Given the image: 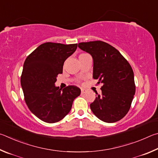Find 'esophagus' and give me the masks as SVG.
Returning <instances> with one entry per match:
<instances>
[{
  "mask_svg": "<svg viewBox=\"0 0 158 158\" xmlns=\"http://www.w3.org/2000/svg\"><path fill=\"white\" fill-rule=\"evenodd\" d=\"M86 92H87V90L86 89H81V94H85V93H86Z\"/></svg>",
  "mask_w": 158,
  "mask_h": 158,
  "instance_id": "obj_1",
  "label": "esophagus"
}]
</instances>
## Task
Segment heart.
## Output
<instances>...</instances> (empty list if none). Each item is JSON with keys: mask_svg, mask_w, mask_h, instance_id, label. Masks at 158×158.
I'll return each instance as SVG.
<instances>
[{"mask_svg": "<svg viewBox=\"0 0 158 158\" xmlns=\"http://www.w3.org/2000/svg\"><path fill=\"white\" fill-rule=\"evenodd\" d=\"M88 55H89L87 54V53H85V52H83V53H81V54L79 55L78 58H79V60H81V59H82V58H83V57H86V56H88ZM78 82H80V81H78Z\"/></svg>", "mask_w": 158, "mask_h": 158, "instance_id": "b5f03b06", "label": "heart"}]
</instances>
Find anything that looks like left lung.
<instances>
[{
  "instance_id": "8db88e82",
  "label": "left lung",
  "mask_w": 158,
  "mask_h": 158,
  "mask_svg": "<svg viewBox=\"0 0 158 158\" xmlns=\"http://www.w3.org/2000/svg\"><path fill=\"white\" fill-rule=\"evenodd\" d=\"M78 47L92 55L93 77L102 83L101 94L90 104L92 112L107 123L121 120L131 108L135 94L134 73L120 52L102 41L81 42Z\"/></svg>"
}]
</instances>
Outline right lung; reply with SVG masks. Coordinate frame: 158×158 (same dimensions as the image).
Segmentation results:
<instances>
[{
  "mask_svg": "<svg viewBox=\"0 0 158 158\" xmlns=\"http://www.w3.org/2000/svg\"><path fill=\"white\" fill-rule=\"evenodd\" d=\"M77 44L46 42L41 44L25 60L21 76L24 99L29 110L44 122L53 123L70 112L81 89L69 85L62 90L55 86L62 73L64 61L73 53Z\"/></svg>",
  "mask_w": 158,
  "mask_h": 158,
  "instance_id": "1",
  "label": "right lung"
}]
</instances>
